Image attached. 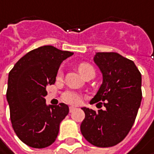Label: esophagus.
<instances>
[{
	"instance_id": "1",
	"label": "esophagus",
	"mask_w": 154,
	"mask_h": 154,
	"mask_svg": "<svg viewBox=\"0 0 154 154\" xmlns=\"http://www.w3.org/2000/svg\"><path fill=\"white\" fill-rule=\"evenodd\" d=\"M69 109H70V112L71 113V112H73V111L76 109V108L73 107V106H70V107H69Z\"/></svg>"
}]
</instances>
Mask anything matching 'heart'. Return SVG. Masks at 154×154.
I'll list each match as a JSON object with an SVG mask.
<instances>
[{
	"label": "heart",
	"instance_id": "obj_1",
	"mask_svg": "<svg viewBox=\"0 0 154 154\" xmlns=\"http://www.w3.org/2000/svg\"><path fill=\"white\" fill-rule=\"evenodd\" d=\"M78 70H79L80 74L84 77H86L88 74H90L91 72H95L93 66L91 64H88V63H81L78 65ZM61 74H62V71H61V70H59L57 72V76L59 77V76H61ZM62 99L64 102L67 103L77 105V104H79L81 103L82 96L77 91L67 90L62 95Z\"/></svg>",
	"mask_w": 154,
	"mask_h": 154
}]
</instances>
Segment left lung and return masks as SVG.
Returning a JSON list of instances; mask_svg holds the SVG:
<instances>
[{"label":"left lung","mask_w":154,"mask_h":154,"mask_svg":"<svg viewBox=\"0 0 154 154\" xmlns=\"http://www.w3.org/2000/svg\"><path fill=\"white\" fill-rule=\"evenodd\" d=\"M94 62L103 84L91 103L102 101L105 109L82 108L85 118L80 129L90 144L109 147L123 140L134 123L142 99L141 74L132 60L116 52H97Z\"/></svg>","instance_id":"8db88e82"}]
</instances>
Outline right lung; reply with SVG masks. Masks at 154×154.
<instances>
[{
	"mask_svg": "<svg viewBox=\"0 0 154 154\" xmlns=\"http://www.w3.org/2000/svg\"><path fill=\"white\" fill-rule=\"evenodd\" d=\"M73 52L44 45L27 52L8 74L7 100L13 128L19 139L33 148L49 146L69 113L64 103L46 105V87L55 84L61 63Z\"/></svg>",
	"mask_w": 154,
	"mask_h": 154,
	"instance_id": "add662e5",
	"label": "right lung"
}]
</instances>
